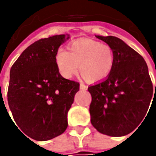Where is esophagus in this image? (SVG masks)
I'll return each instance as SVG.
<instances>
[{
  "label": "esophagus",
  "instance_id": "esophagus-1",
  "mask_svg": "<svg viewBox=\"0 0 156 156\" xmlns=\"http://www.w3.org/2000/svg\"><path fill=\"white\" fill-rule=\"evenodd\" d=\"M80 88L82 89V90H86V89L87 88V87L85 85V84H84V83H82V82H81V83H80Z\"/></svg>",
  "mask_w": 156,
  "mask_h": 156
}]
</instances>
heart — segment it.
I'll use <instances>...</instances> for the list:
<instances>
[{
  "label": "heart",
  "instance_id": "obj_1",
  "mask_svg": "<svg viewBox=\"0 0 156 156\" xmlns=\"http://www.w3.org/2000/svg\"><path fill=\"white\" fill-rule=\"evenodd\" d=\"M55 63L61 75L71 79L78 73L90 82L105 79L110 74L115 63L113 49L91 39L73 41L69 51L60 48L55 55Z\"/></svg>",
  "mask_w": 156,
  "mask_h": 156
}]
</instances>
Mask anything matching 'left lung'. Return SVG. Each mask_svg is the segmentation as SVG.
Instances as JSON below:
<instances>
[{"instance_id": "1", "label": "left lung", "mask_w": 156, "mask_h": 156, "mask_svg": "<svg viewBox=\"0 0 156 156\" xmlns=\"http://www.w3.org/2000/svg\"><path fill=\"white\" fill-rule=\"evenodd\" d=\"M96 37L113 49L115 63L107 78L87 88L92 96L91 123L103 135L124 136L134 131L147 113L153 96L152 81L143 57L122 40Z\"/></svg>"}]
</instances>
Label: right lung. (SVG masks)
<instances>
[{"mask_svg": "<svg viewBox=\"0 0 156 156\" xmlns=\"http://www.w3.org/2000/svg\"><path fill=\"white\" fill-rule=\"evenodd\" d=\"M69 38L57 34L34 42L10 69L9 108L18 129L35 141L51 140L68 127V112L80 84L61 75L55 55Z\"/></svg>", "mask_w": 156, "mask_h": 156, "instance_id": "add662e5", "label": "right lung"}]
</instances>
